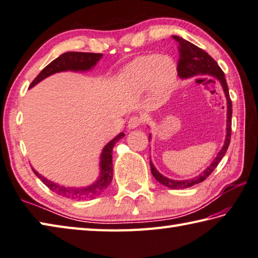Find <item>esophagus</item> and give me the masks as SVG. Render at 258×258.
Wrapping results in <instances>:
<instances>
[{"label":"esophagus","mask_w":258,"mask_h":258,"mask_svg":"<svg viewBox=\"0 0 258 258\" xmlns=\"http://www.w3.org/2000/svg\"><path fill=\"white\" fill-rule=\"evenodd\" d=\"M144 123V118L140 115H133L132 117L128 119V128H135L139 127L140 125H142Z\"/></svg>","instance_id":"34e87169"}]
</instances>
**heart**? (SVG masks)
<instances>
[{
    "mask_svg": "<svg viewBox=\"0 0 258 258\" xmlns=\"http://www.w3.org/2000/svg\"><path fill=\"white\" fill-rule=\"evenodd\" d=\"M124 79L138 89L151 87L152 92L164 95L176 78V66L169 55L145 54L134 59L123 73Z\"/></svg>",
    "mask_w": 258,
    "mask_h": 258,
    "instance_id": "1",
    "label": "heart"
}]
</instances>
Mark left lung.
<instances>
[{"label":"left lung","mask_w":258,"mask_h":258,"mask_svg":"<svg viewBox=\"0 0 258 258\" xmlns=\"http://www.w3.org/2000/svg\"><path fill=\"white\" fill-rule=\"evenodd\" d=\"M173 39L178 43L179 49V59H178V66H176V72L181 78H189L196 75H210L214 76L220 82L221 86H223L224 92L227 98V135L226 141L224 144V148L221 149L220 152L217 155V158L214 160V162L211 163L208 168H207L203 173L199 176H197L195 179L191 180H183V181H175L170 180L165 178L162 174H160L154 165L150 161L151 165V172H152L154 178L159 181L161 184H163L168 188L171 189H184L192 186L195 184H198L200 182L205 181L208 176L214 172V170L217 168V165L219 164L221 159L224 158L226 154L228 146L230 144V138H231V115H233V104H231V99L229 96L228 86H227V82L225 78V74L221 68L217 63L216 60L207 53L205 50L197 47L194 43H191L186 40L178 37V35H173ZM150 138V136H149Z\"/></svg>","instance_id":"1"}]
</instances>
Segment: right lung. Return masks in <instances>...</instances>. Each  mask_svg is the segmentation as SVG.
<instances>
[{"instance_id":"right-lung-1","label":"right lung","mask_w":258,"mask_h":258,"mask_svg":"<svg viewBox=\"0 0 258 258\" xmlns=\"http://www.w3.org/2000/svg\"><path fill=\"white\" fill-rule=\"evenodd\" d=\"M103 57L102 53H92V52H66L60 55L53 61L50 62L47 67H44L41 73H40L37 77L33 79V82L30 85V87H33L35 84L41 82L48 76L52 75L54 73L64 72V70H88L97 63L98 60ZM124 133H119L115 139H113L110 142L105 146L103 150L102 156H100V176L97 180V182L93 185L87 186V188H66V186L59 185L57 183H53L51 181L43 178L40 175L37 171H34V174L42 181V182L48 186V188L53 191L54 194L59 196L66 197V198L70 199H90L95 198V197L99 196L103 191L107 188L113 180V158H112V151L115 143L119 141V139L124 138Z\"/></svg>"}]
</instances>
